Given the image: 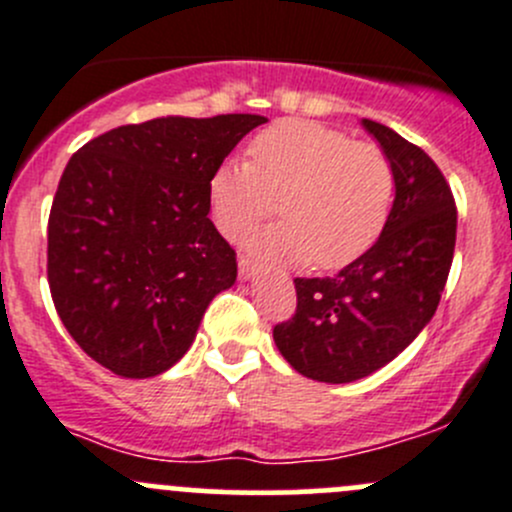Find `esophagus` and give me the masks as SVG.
Masks as SVG:
<instances>
[{
    "instance_id": "obj_1",
    "label": "esophagus",
    "mask_w": 512,
    "mask_h": 512,
    "mask_svg": "<svg viewBox=\"0 0 512 512\" xmlns=\"http://www.w3.org/2000/svg\"><path fill=\"white\" fill-rule=\"evenodd\" d=\"M237 267H240V280H252V277L257 275V267L252 265V262L247 260V257H240Z\"/></svg>"
}]
</instances>
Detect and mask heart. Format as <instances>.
<instances>
[{
  "label": "heart",
  "instance_id": "1",
  "mask_svg": "<svg viewBox=\"0 0 512 512\" xmlns=\"http://www.w3.org/2000/svg\"><path fill=\"white\" fill-rule=\"evenodd\" d=\"M395 172L372 142L315 119H282L250 142V160L222 162L210 177L217 230L240 237L277 210L285 222L247 245L287 260L340 270L365 255L388 225Z\"/></svg>",
  "mask_w": 512,
  "mask_h": 512
}]
</instances>
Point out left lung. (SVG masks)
Masks as SVG:
<instances>
[{"mask_svg":"<svg viewBox=\"0 0 512 512\" xmlns=\"http://www.w3.org/2000/svg\"><path fill=\"white\" fill-rule=\"evenodd\" d=\"M395 172V202L375 245L335 277H297V310L272 330L300 375L352 382L400 355L438 310L455 252L458 210L448 180L413 142L372 119Z\"/></svg>","mask_w":512,"mask_h":512,"instance_id":"left-lung-1","label":"left lung"}]
</instances>
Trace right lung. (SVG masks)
Listing matches in <instances>:
<instances>
[{"label": "right lung", "instance_id": "obj_1", "mask_svg": "<svg viewBox=\"0 0 512 512\" xmlns=\"http://www.w3.org/2000/svg\"><path fill=\"white\" fill-rule=\"evenodd\" d=\"M265 122L157 117L74 152L49 212L47 280L94 362L155 377L190 350L212 297L237 280L235 250L207 217L210 177Z\"/></svg>", "mask_w": 512, "mask_h": 512}]
</instances>
